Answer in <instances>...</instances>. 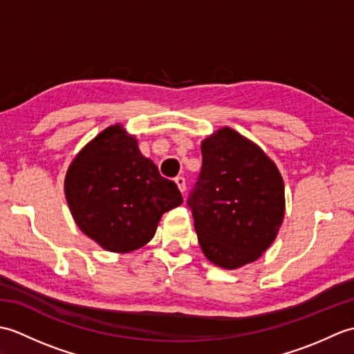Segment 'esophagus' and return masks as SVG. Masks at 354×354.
<instances>
[{
  "mask_svg": "<svg viewBox=\"0 0 354 354\" xmlns=\"http://www.w3.org/2000/svg\"><path fill=\"white\" fill-rule=\"evenodd\" d=\"M175 183L178 185V189L181 190V193L185 192V178L184 176H176L175 178Z\"/></svg>",
  "mask_w": 354,
  "mask_h": 354,
  "instance_id": "esophagus-1",
  "label": "esophagus"
}]
</instances>
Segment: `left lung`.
Here are the masks:
<instances>
[{
  "label": "left lung",
  "mask_w": 354,
  "mask_h": 354,
  "mask_svg": "<svg viewBox=\"0 0 354 354\" xmlns=\"http://www.w3.org/2000/svg\"><path fill=\"white\" fill-rule=\"evenodd\" d=\"M205 257L225 269L257 260L284 217V184L263 150L230 127L202 141V169L187 199Z\"/></svg>",
  "instance_id": "1"
}]
</instances>
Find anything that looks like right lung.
I'll return each instance as SVG.
<instances>
[{"instance_id":"add662e5","label":"right lung","mask_w":354,"mask_h":354,"mask_svg":"<svg viewBox=\"0 0 354 354\" xmlns=\"http://www.w3.org/2000/svg\"><path fill=\"white\" fill-rule=\"evenodd\" d=\"M77 227L111 252H131L155 236L161 216L183 204L178 185L142 156L120 124L88 142L65 178Z\"/></svg>"}]
</instances>
